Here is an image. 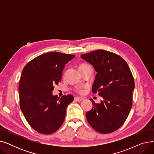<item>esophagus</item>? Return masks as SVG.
<instances>
[{"instance_id":"esophagus-1","label":"esophagus","mask_w":154,"mask_h":154,"mask_svg":"<svg viewBox=\"0 0 154 154\" xmlns=\"http://www.w3.org/2000/svg\"><path fill=\"white\" fill-rule=\"evenodd\" d=\"M75 100L76 101L80 102V101L83 100H84V99H83V98H82V97H75Z\"/></svg>"}]
</instances>
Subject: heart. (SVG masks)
<instances>
[{"label":"heart","instance_id":"obj_1","mask_svg":"<svg viewBox=\"0 0 154 154\" xmlns=\"http://www.w3.org/2000/svg\"><path fill=\"white\" fill-rule=\"evenodd\" d=\"M88 66V65H87V64H85V63H82V64H81V65H80V66H79V67H83V66ZM76 91H77V92H79V93H82L83 91H82V88L78 87V88H77Z\"/></svg>","mask_w":154,"mask_h":154}]
</instances>
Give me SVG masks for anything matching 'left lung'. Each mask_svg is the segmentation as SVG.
Segmentation results:
<instances>
[{
	"instance_id": "8db88e82",
	"label": "left lung",
	"mask_w": 154,
	"mask_h": 154,
	"mask_svg": "<svg viewBox=\"0 0 154 154\" xmlns=\"http://www.w3.org/2000/svg\"><path fill=\"white\" fill-rule=\"evenodd\" d=\"M97 72L92 91L103 97L100 103L92 102L86 113L88 124L101 134L114 132L126 120L132 106L134 79L127 62L115 53L97 50L80 56Z\"/></svg>"
}]
</instances>
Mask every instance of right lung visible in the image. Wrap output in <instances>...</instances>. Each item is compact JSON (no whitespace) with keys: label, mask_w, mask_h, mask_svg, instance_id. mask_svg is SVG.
<instances>
[{"label":"right lung","mask_w":154,"mask_h":154,"mask_svg":"<svg viewBox=\"0 0 154 154\" xmlns=\"http://www.w3.org/2000/svg\"><path fill=\"white\" fill-rule=\"evenodd\" d=\"M75 55L48 52L30 61L23 67L19 91L20 107L32 128L42 134H51L62 125L72 95L58 98L52 92L60 81L66 64Z\"/></svg>","instance_id":"obj_1"}]
</instances>
